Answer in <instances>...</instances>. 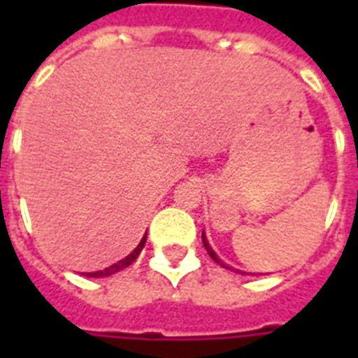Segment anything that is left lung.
Returning a JSON list of instances; mask_svg holds the SVG:
<instances>
[{
  "label": "left lung",
  "instance_id": "left-lung-1",
  "mask_svg": "<svg viewBox=\"0 0 358 358\" xmlns=\"http://www.w3.org/2000/svg\"><path fill=\"white\" fill-rule=\"evenodd\" d=\"M201 238H203V245H205V249H207V253H209V255H210V259H213V261H215V263L220 264V266H224V268H228V266H226V264L222 263V261H220V259H218L217 253H215V251H213V249H210L209 241H207V238H205V232L201 234Z\"/></svg>",
  "mask_w": 358,
  "mask_h": 358
}]
</instances>
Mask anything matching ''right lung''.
<instances>
[{
    "mask_svg": "<svg viewBox=\"0 0 358 358\" xmlns=\"http://www.w3.org/2000/svg\"><path fill=\"white\" fill-rule=\"evenodd\" d=\"M145 238H148V232H145V236L141 238V241L138 243V248L134 249L132 253L130 255L126 257V259H122V261H118V263L115 264H110V266H107V268H103V270H97V272H86L84 276H88V278H105V276H110V274H115V272H118V270H122L126 268V266H130V264L138 259V255L141 253V249H143V245H145Z\"/></svg>",
    "mask_w": 358,
    "mask_h": 358,
    "instance_id": "add662e5",
    "label": "right lung"
}]
</instances>
